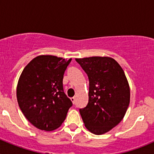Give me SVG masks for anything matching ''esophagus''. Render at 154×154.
I'll list each match as a JSON object with an SVG mask.
<instances>
[{
  "label": "esophagus",
  "instance_id": "1",
  "mask_svg": "<svg viewBox=\"0 0 154 154\" xmlns=\"http://www.w3.org/2000/svg\"><path fill=\"white\" fill-rule=\"evenodd\" d=\"M71 101L72 102L73 104H75V97H72V98H71Z\"/></svg>",
  "mask_w": 154,
  "mask_h": 154
}]
</instances>
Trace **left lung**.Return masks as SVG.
Masks as SVG:
<instances>
[{"label": "left lung", "instance_id": "left-lung-1", "mask_svg": "<svg viewBox=\"0 0 154 154\" xmlns=\"http://www.w3.org/2000/svg\"><path fill=\"white\" fill-rule=\"evenodd\" d=\"M88 75L89 103L80 109L85 126L101 135L119 124L126 112L130 89L122 67L110 57L75 58Z\"/></svg>", "mask_w": 154, "mask_h": 154}]
</instances>
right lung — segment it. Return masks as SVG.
I'll return each mask as SVG.
<instances>
[{
	"label": "right lung",
	"instance_id": "right-lung-1",
	"mask_svg": "<svg viewBox=\"0 0 154 154\" xmlns=\"http://www.w3.org/2000/svg\"><path fill=\"white\" fill-rule=\"evenodd\" d=\"M72 61L54 55H38L22 71L17 85L19 107L39 130L51 131L62 125L72 106L63 90V75Z\"/></svg>",
	"mask_w": 154,
	"mask_h": 154
}]
</instances>
